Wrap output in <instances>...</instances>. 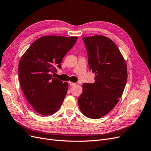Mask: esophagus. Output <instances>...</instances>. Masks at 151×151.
Listing matches in <instances>:
<instances>
[{
  "instance_id": "obj_1",
  "label": "esophagus",
  "mask_w": 151,
  "mask_h": 151,
  "mask_svg": "<svg viewBox=\"0 0 151 151\" xmlns=\"http://www.w3.org/2000/svg\"><path fill=\"white\" fill-rule=\"evenodd\" d=\"M68 83H69V84L70 85V86H75V85L76 84V83H72V82H69Z\"/></svg>"
}]
</instances>
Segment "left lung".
Wrapping results in <instances>:
<instances>
[{
    "label": "left lung",
    "mask_w": 151,
    "mask_h": 151,
    "mask_svg": "<svg viewBox=\"0 0 151 151\" xmlns=\"http://www.w3.org/2000/svg\"><path fill=\"white\" fill-rule=\"evenodd\" d=\"M94 83H84L78 98L82 113L98 119L112 110L121 97L127 81V67L116 45L103 36L83 37Z\"/></svg>",
    "instance_id": "1"
}]
</instances>
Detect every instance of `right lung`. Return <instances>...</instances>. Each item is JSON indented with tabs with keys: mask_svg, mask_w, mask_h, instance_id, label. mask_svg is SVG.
Returning a JSON list of instances; mask_svg holds the SVG:
<instances>
[{
	"mask_svg": "<svg viewBox=\"0 0 151 151\" xmlns=\"http://www.w3.org/2000/svg\"><path fill=\"white\" fill-rule=\"evenodd\" d=\"M78 37L46 36L38 38L22 57L18 66L20 86L28 102L42 115L55 113L67 93L68 84L50 73L61 68L63 57Z\"/></svg>",
	"mask_w": 151,
	"mask_h": 151,
	"instance_id": "obj_1",
	"label": "right lung"
}]
</instances>
